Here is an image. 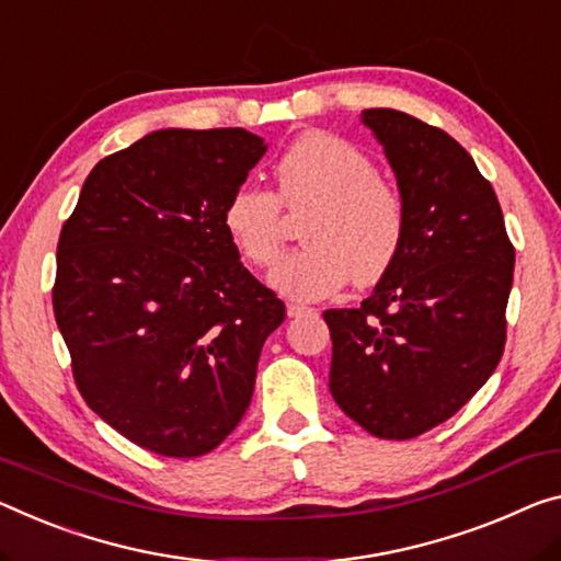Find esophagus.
I'll return each mask as SVG.
<instances>
[{
  "label": "esophagus",
  "instance_id": "esophagus-1",
  "mask_svg": "<svg viewBox=\"0 0 561 561\" xmlns=\"http://www.w3.org/2000/svg\"><path fill=\"white\" fill-rule=\"evenodd\" d=\"M310 310H313V308H308V306H300V304H288V316H290V318H296V316H304V313H310Z\"/></svg>",
  "mask_w": 561,
  "mask_h": 561
}]
</instances>
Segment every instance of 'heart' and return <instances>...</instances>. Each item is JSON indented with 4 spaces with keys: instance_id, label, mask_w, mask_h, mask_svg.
I'll return each instance as SVG.
<instances>
[{
    "instance_id": "1",
    "label": "heart",
    "mask_w": 561,
    "mask_h": 561,
    "mask_svg": "<svg viewBox=\"0 0 561 561\" xmlns=\"http://www.w3.org/2000/svg\"><path fill=\"white\" fill-rule=\"evenodd\" d=\"M275 193L243 185L228 197L222 222L251 265H271L288 238L290 218H308V243L275 265L273 286L313 300L353 286L370 288L393 268L407 232V201L396 180L376 172L364 150L329 133H306L273 168Z\"/></svg>"
}]
</instances>
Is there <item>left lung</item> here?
Returning a JSON list of instances; mask_svg holds the SVG:
<instances>
[{
  "label": "left lung",
  "instance_id": "obj_1",
  "mask_svg": "<svg viewBox=\"0 0 561 561\" xmlns=\"http://www.w3.org/2000/svg\"><path fill=\"white\" fill-rule=\"evenodd\" d=\"M407 201L393 268L358 308H331V396L360 428L407 442L444 424L506 343L514 245L489 180L451 135L366 110Z\"/></svg>",
  "mask_w": 561,
  "mask_h": 561
}]
</instances>
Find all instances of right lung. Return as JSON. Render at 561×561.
I'll list each match as a JSON object with an SVG mask.
<instances>
[{"label": "right lung", "instance_id": "obj_1", "mask_svg": "<svg viewBox=\"0 0 561 561\" xmlns=\"http://www.w3.org/2000/svg\"><path fill=\"white\" fill-rule=\"evenodd\" d=\"M263 152L243 127L150 133L92 168L59 232L51 308L75 383L140 449L203 456L251 407L286 304L222 213Z\"/></svg>", "mask_w": 561, "mask_h": 561}]
</instances>
